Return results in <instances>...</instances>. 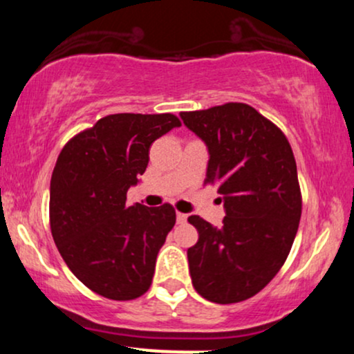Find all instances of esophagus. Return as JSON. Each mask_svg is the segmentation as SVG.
I'll return each instance as SVG.
<instances>
[{
  "label": "esophagus",
  "instance_id": "34e87169",
  "mask_svg": "<svg viewBox=\"0 0 354 354\" xmlns=\"http://www.w3.org/2000/svg\"><path fill=\"white\" fill-rule=\"evenodd\" d=\"M176 221L180 223V225H185V223L188 221V214L180 213V211H178V213H176Z\"/></svg>",
  "mask_w": 354,
  "mask_h": 354
}]
</instances>
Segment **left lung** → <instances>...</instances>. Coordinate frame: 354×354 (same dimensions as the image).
I'll return each mask as SVG.
<instances>
[{"mask_svg": "<svg viewBox=\"0 0 354 354\" xmlns=\"http://www.w3.org/2000/svg\"><path fill=\"white\" fill-rule=\"evenodd\" d=\"M183 123L209 151L205 185L223 194L226 216L214 228L188 221L198 243L188 250L191 281L208 301H245L281 270L301 218V189L290 141L245 103L183 111Z\"/></svg>", "mask_w": 354, "mask_h": 354, "instance_id": "8db88e82", "label": "left lung"}]
</instances>
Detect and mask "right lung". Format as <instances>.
I'll list each match as a JSON object with an SVG mask.
<instances>
[{
	"instance_id": "obj_1",
	"label": "right lung",
	"mask_w": 354,
	"mask_h": 354,
	"mask_svg": "<svg viewBox=\"0 0 354 354\" xmlns=\"http://www.w3.org/2000/svg\"><path fill=\"white\" fill-rule=\"evenodd\" d=\"M181 126L171 113H118L75 135L61 149L50 186V226L59 254L89 290L115 301L140 298L176 223L169 203H126L146 171L149 146Z\"/></svg>"
}]
</instances>
